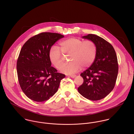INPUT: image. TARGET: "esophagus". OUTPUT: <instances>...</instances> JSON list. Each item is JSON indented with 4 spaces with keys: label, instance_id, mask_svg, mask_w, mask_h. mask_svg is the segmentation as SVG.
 <instances>
[{
    "label": "esophagus",
    "instance_id": "esophagus-1",
    "mask_svg": "<svg viewBox=\"0 0 134 134\" xmlns=\"http://www.w3.org/2000/svg\"><path fill=\"white\" fill-rule=\"evenodd\" d=\"M71 77H72V78H75V77L76 76V75H70Z\"/></svg>",
    "mask_w": 134,
    "mask_h": 134
}]
</instances>
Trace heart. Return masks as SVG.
Instances as JSON below:
<instances>
[{"mask_svg":"<svg viewBox=\"0 0 134 134\" xmlns=\"http://www.w3.org/2000/svg\"><path fill=\"white\" fill-rule=\"evenodd\" d=\"M59 48L53 46L48 53V57L52 64L60 69L64 63L63 55H69L70 61L63 66L61 71L66 74H72L78 72L81 67L86 69L94 62L97 54V47L92 40L83 41L77 38H70L59 42Z\"/></svg>","mask_w":134,"mask_h":134,"instance_id":"heart-1","label":"heart"}]
</instances>
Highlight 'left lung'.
I'll return each mask as SVG.
<instances>
[{
    "label": "left lung",
    "mask_w": 134,
    "mask_h": 134,
    "mask_svg": "<svg viewBox=\"0 0 134 134\" xmlns=\"http://www.w3.org/2000/svg\"><path fill=\"white\" fill-rule=\"evenodd\" d=\"M82 38L96 43L97 54L93 64L81 73L83 82L78 91L88 99L99 100L108 95L115 87L118 73L116 55L112 45L104 38L93 34Z\"/></svg>",
    "instance_id": "1"
}]
</instances>
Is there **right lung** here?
Returning a JSON list of instances; mask_svg holds the SVG:
<instances>
[{"mask_svg":"<svg viewBox=\"0 0 134 134\" xmlns=\"http://www.w3.org/2000/svg\"><path fill=\"white\" fill-rule=\"evenodd\" d=\"M64 36L42 32L27 41L18 59L16 69L20 87L28 98L38 102L48 100L58 90L65 75L51 66L48 53L52 46Z\"/></svg>","mask_w":134,"mask_h":134,"instance_id":"1","label":"right lung"}]
</instances>
